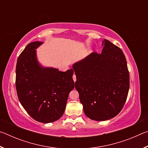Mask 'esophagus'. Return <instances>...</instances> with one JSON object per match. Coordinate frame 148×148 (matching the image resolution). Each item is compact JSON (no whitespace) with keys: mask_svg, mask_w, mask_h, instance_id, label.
<instances>
[{"mask_svg":"<svg viewBox=\"0 0 148 148\" xmlns=\"http://www.w3.org/2000/svg\"><path fill=\"white\" fill-rule=\"evenodd\" d=\"M73 77V80H74V82H76V75H75V74H74V75H73V77Z\"/></svg>","mask_w":148,"mask_h":148,"instance_id":"34e87169","label":"esophagus"}]
</instances>
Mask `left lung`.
Wrapping results in <instances>:
<instances>
[{
    "label": "left lung",
    "mask_w": 148,
    "mask_h": 148,
    "mask_svg": "<svg viewBox=\"0 0 148 148\" xmlns=\"http://www.w3.org/2000/svg\"><path fill=\"white\" fill-rule=\"evenodd\" d=\"M102 46L101 53L92 52L72 66L84 113L95 121L116 116L129 89V72L122 50L106 39Z\"/></svg>",
    "instance_id": "obj_1"
}]
</instances>
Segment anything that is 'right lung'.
Returning <instances> with one entry per match:
<instances>
[{
    "mask_svg": "<svg viewBox=\"0 0 148 148\" xmlns=\"http://www.w3.org/2000/svg\"><path fill=\"white\" fill-rule=\"evenodd\" d=\"M43 43L29 44L17 59L16 87L22 106L37 121L48 123L64 114L69 92L74 87L72 69L66 72L39 63L36 49Z\"/></svg>",
    "mask_w": 148,
    "mask_h": 148,
    "instance_id": "obj_1",
    "label": "right lung"
}]
</instances>
